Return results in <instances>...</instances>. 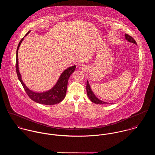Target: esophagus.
<instances>
[{
	"label": "esophagus",
	"instance_id": "1",
	"mask_svg": "<svg viewBox=\"0 0 155 155\" xmlns=\"http://www.w3.org/2000/svg\"><path fill=\"white\" fill-rule=\"evenodd\" d=\"M79 67V68H80L81 70H85V69H86V67H85V65H83V64L80 65Z\"/></svg>",
	"mask_w": 155,
	"mask_h": 155
}]
</instances>
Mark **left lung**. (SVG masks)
Masks as SVG:
<instances>
[{
	"label": "left lung",
	"mask_w": 155,
	"mask_h": 155,
	"mask_svg": "<svg viewBox=\"0 0 155 155\" xmlns=\"http://www.w3.org/2000/svg\"><path fill=\"white\" fill-rule=\"evenodd\" d=\"M125 39L127 41H128L129 42L133 43L134 44L137 45V42L136 41L133 39L131 36H130V35H127V34H125ZM87 95L89 97V98L90 99V100L95 103V104H108L107 102H104L101 100H100L99 98H98L94 94V93L93 92L92 90L91 89V88L90 87V85L89 84L88 81L87 80Z\"/></svg>",
	"instance_id": "left-lung-1"
}]
</instances>
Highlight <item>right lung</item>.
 Listing matches in <instances>:
<instances>
[{
    "label": "right lung",
    "mask_w": 155,
    "mask_h": 155,
    "mask_svg": "<svg viewBox=\"0 0 155 155\" xmlns=\"http://www.w3.org/2000/svg\"><path fill=\"white\" fill-rule=\"evenodd\" d=\"M30 31L31 30L28 31V33L24 36V37L30 33ZM24 37L20 41L18 45L16 53V71L18 79L21 83L23 88L25 89L28 97L33 101L38 103L45 105H54L60 103L66 97L68 81L70 75L74 72L76 68V66L70 67L65 69L60 75L55 85L52 88L44 92H35L30 89L22 81L21 75L20 74L18 67V52L20 45L24 39Z\"/></svg>",
    "instance_id": "right-lung-1"
}]
</instances>
